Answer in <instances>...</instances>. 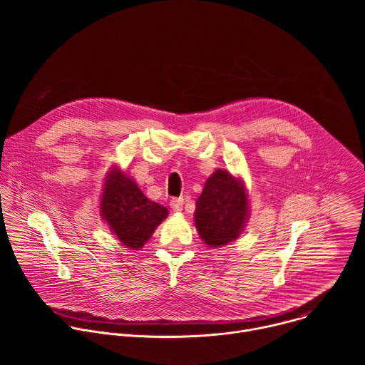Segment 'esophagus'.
<instances>
[{
	"label": "esophagus",
	"mask_w": 365,
	"mask_h": 365,
	"mask_svg": "<svg viewBox=\"0 0 365 365\" xmlns=\"http://www.w3.org/2000/svg\"><path fill=\"white\" fill-rule=\"evenodd\" d=\"M183 202H185V199H183V197H173V199L170 200V206H172V210H173V211H176V212L182 211V207H183Z\"/></svg>",
	"instance_id": "34e87169"
}]
</instances>
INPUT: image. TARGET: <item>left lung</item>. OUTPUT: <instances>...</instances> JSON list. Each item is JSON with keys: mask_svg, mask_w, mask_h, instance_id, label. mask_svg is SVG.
<instances>
[{"mask_svg": "<svg viewBox=\"0 0 365 365\" xmlns=\"http://www.w3.org/2000/svg\"><path fill=\"white\" fill-rule=\"evenodd\" d=\"M247 210L242 185L228 172L217 170L196 200L195 224L200 238L211 247L234 241L244 227Z\"/></svg>", "mask_w": 365, "mask_h": 365, "instance_id": "obj_1", "label": "left lung"}]
</instances>
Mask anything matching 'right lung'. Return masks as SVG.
Segmentation results:
<instances>
[{"label":"right lung","instance_id":"right-lung-1","mask_svg":"<svg viewBox=\"0 0 365 365\" xmlns=\"http://www.w3.org/2000/svg\"><path fill=\"white\" fill-rule=\"evenodd\" d=\"M101 215L124 245L137 250L168 217V210L144 196L128 176L113 172L103 187Z\"/></svg>","mask_w":365,"mask_h":365}]
</instances>
